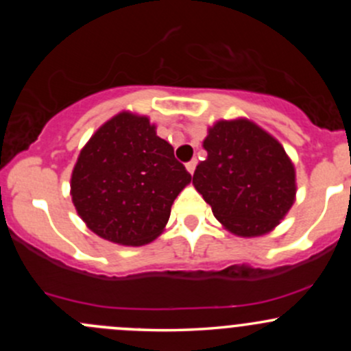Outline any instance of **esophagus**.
Segmentation results:
<instances>
[{"instance_id": "1", "label": "esophagus", "mask_w": 351, "mask_h": 351, "mask_svg": "<svg viewBox=\"0 0 351 351\" xmlns=\"http://www.w3.org/2000/svg\"><path fill=\"white\" fill-rule=\"evenodd\" d=\"M195 168H197V159H192V161L186 162V171H189L190 175H193Z\"/></svg>"}]
</instances>
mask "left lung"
I'll return each mask as SVG.
<instances>
[{
	"mask_svg": "<svg viewBox=\"0 0 351 351\" xmlns=\"http://www.w3.org/2000/svg\"><path fill=\"white\" fill-rule=\"evenodd\" d=\"M207 159L193 185L229 232L256 238L274 231L295 202V168L284 146L247 119L219 120L204 139Z\"/></svg>",
	"mask_w": 351,
	"mask_h": 351,
	"instance_id": "8db88e82",
	"label": "left lung"
}]
</instances>
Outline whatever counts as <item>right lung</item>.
Masks as SVG:
<instances>
[{"label":"right lung","instance_id":"add662e5","mask_svg":"<svg viewBox=\"0 0 351 351\" xmlns=\"http://www.w3.org/2000/svg\"><path fill=\"white\" fill-rule=\"evenodd\" d=\"M192 182L149 117L120 112L81 149L71 175V197L88 229L122 246L154 241L171 205Z\"/></svg>","mask_w":351,"mask_h":351}]
</instances>
